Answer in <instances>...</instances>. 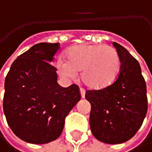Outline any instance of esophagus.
I'll use <instances>...</instances> for the list:
<instances>
[{
    "instance_id": "esophagus-1",
    "label": "esophagus",
    "mask_w": 152,
    "mask_h": 152,
    "mask_svg": "<svg viewBox=\"0 0 152 152\" xmlns=\"http://www.w3.org/2000/svg\"><path fill=\"white\" fill-rule=\"evenodd\" d=\"M80 94H81V97L84 99V98H85V96H86V91H85L84 89H82V88H81V89H80Z\"/></svg>"
}]
</instances>
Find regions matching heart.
<instances>
[{"instance_id": "1", "label": "heart", "mask_w": 152, "mask_h": 152, "mask_svg": "<svg viewBox=\"0 0 152 152\" xmlns=\"http://www.w3.org/2000/svg\"><path fill=\"white\" fill-rule=\"evenodd\" d=\"M58 74L66 78H75L81 72L83 83L92 89H102L116 80L120 67L117 50L110 46L83 44L70 48L66 61L57 62Z\"/></svg>"}]
</instances>
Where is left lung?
Instances as JSON below:
<instances>
[{"label":"left lung","mask_w":152,"mask_h":152,"mask_svg":"<svg viewBox=\"0 0 152 152\" xmlns=\"http://www.w3.org/2000/svg\"><path fill=\"white\" fill-rule=\"evenodd\" d=\"M120 60V71L112 85L89 90L90 127L94 137L108 144L123 143L140 129L148 110L146 83L139 62L129 51L113 42Z\"/></svg>","instance_id":"8db88e82"}]
</instances>
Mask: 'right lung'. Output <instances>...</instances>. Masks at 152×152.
I'll use <instances>...</instances> for the list:
<instances>
[{
	"label": "right lung",
	"mask_w": 152,
	"mask_h": 152,
	"mask_svg": "<svg viewBox=\"0 0 152 152\" xmlns=\"http://www.w3.org/2000/svg\"><path fill=\"white\" fill-rule=\"evenodd\" d=\"M58 43L41 42L18 56L4 83L3 111L12 132L34 144L48 143L61 134L65 118L80 99L79 87H61L50 62Z\"/></svg>",
	"instance_id": "add662e5"
}]
</instances>
